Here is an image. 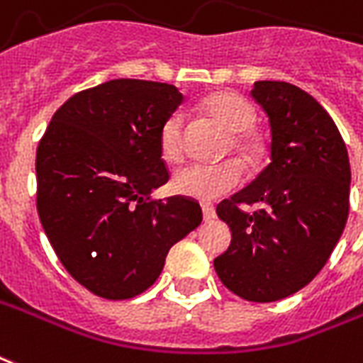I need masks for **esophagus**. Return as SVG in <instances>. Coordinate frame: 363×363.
<instances>
[{
	"mask_svg": "<svg viewBox=\"0 0 363 363\" xmlns=\"http://www.w3.org/2000/svg\"><path fill=\"white\" fill-rule=\"evenodd\" d=\"M202 213H203V221H211L216 219V208L211 203H202Z\"/></svg>",
	"mask_w": 363,
	"mask_h": 363,
	"instance_id": "1",
	"label": "esophagus"
}]
</instances>
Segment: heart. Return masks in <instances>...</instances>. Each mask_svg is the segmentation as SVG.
I'll return each mask as SVG.
<instances>
[{
	"instance_id": "1",
	"label": "heart",
	"mask_w": 363,
	"mask_h": 363,
	"mask_svg": "<svg viewBox=\"0 0 363 363\" xmlns=\"http://www.w3.org/2000/svg\"><path fill=\"white\" fill-rule=\"evenodd\" d=\"M203 111L230 133L227 150L242 160L254 161L262 154V142L250 128L256 123V111L248 99L235 92H219L203 101ZM184 117L173 111L160 128V150L163 160L177 163L184 155ZM242 182V167L236 161H223L216 165H186L173 174L171 186L177 194L196 200H217L229 194Z\"/></svg>"
}]
</instances>
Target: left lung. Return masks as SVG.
Segmentation results:
<instances>
[{"instance_id": "obj_1", "label": "left lung", "mask_w": 363, "mask_h": 363, "mask_svg": "<svg viewBox=\"0 0 363 363\" xmlns=\"http://www.w3.org/2000/svg\"><path fill=\"white\" fill-rule=\"evenodd\" d=\"M269 117L271 163L217 206L233 238L213 259L221 283L250 302H275L323 269L348 219L350 161L335 121L289 82H254ZM257 203L254 214L242 205Z\"/></svg>"}]
</instances>
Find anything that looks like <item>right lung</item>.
I'll return each mask as SVG.
<instances>
[{"label":"right lung","mask_w":363,"mask_h":363,"mask_svg":"<svg viewBox=\"0 0 363 363\" xmlns=\"http://www.w3.org/2000/svg\"><path fill=\"white\" fill-rule=\"evenodd\" d=\"M182 99L165 82L109 80L67 99L40 140V221L59 262L96 296L150 289L169 248L202 223L192 198L150 200L169 181L160 128Z\"/></svg>","instance_id":"obj_1"}]
</instances>
